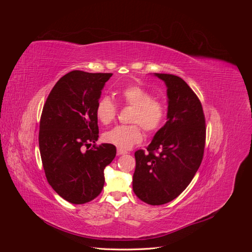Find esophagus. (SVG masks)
Instances as JSON below:
<instances>
[{
    "mask_svg": "<svg viewBox=\"0 0 252 252\" xmlns=\"http://www.w3.org/2000/svg\"><path fill=\"white\" fill-rule=\"evenodd\" d=\"M126 154H127V151H125V150H123V149H118V155H119V156L126 155Z\"/></svg>",
    "mask_w": 252,
    "mask_h": 252,
    "instance_id": "1",
    "label": "esophagus"
}]
</instances>
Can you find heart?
<instances>
[{
	"mask_svg": "<svg viewBox=\"0 0 252 252\" xmlns=\"http://www.w3.org/2000/svg\"><path fill=\"white\" fill-rule=\"evenodd\" d=\"M119 97L125 106L132 107L129 116L130 125H119L104 133V141L120 149H128L143 139L142 128L147 133L157 132L162 127L166 118V104L154 98L151 93L139 85H130L119 91ZM118 106L109 96L98 100L95 116L104 125L116 119Z\"/></svg>",
	"mask_w": 252,
	"mask_h": 252,
	"instance_id": "heart-1",
	"label": "heart"
}]
</instances>
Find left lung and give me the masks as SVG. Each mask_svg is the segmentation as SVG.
Here are the masks:
<instances>
[{
    "label": "left lung",
    "mask_w": 252,
    "mask_h": 252,
    "mask_svg": "<svg viewBox=\"0 0 252 252\" xmlns=\"http://www.w3.org/2000/svg\"><path fill=\"white\" fill-rule=\"evenodd\" d=\"M167 86L166 124L147 147L135 151L132 188L149 205H163L178 197L192 181L202 163L206 124L201 101L180 77L156 73Z\"/></svg>",
    "instance_id": "obj_1"
}]
</instances>
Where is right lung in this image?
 I'll use <instances>...</instances> for the list:
<instances>
[{
    "label": "right lung",
    "instance_id": "1",
    "mask_svg": "<svg viewBox=\"0 0 252 252\" xmlns=\"http://www.w3.org/2000/svg\"><path fill=\"white\" fill-rule=\"evenodd\" d=\"M111 75L68 72L53 86L44 104L39 146L45 175L52 189L71 204L88 203L101 193L104 169L117 154L114 145L95 144V107ZM91 142L93 147L84 153L82 147H89Z\"/></svg>",
    "mask_w": 252,
    "mask_h": 252
}]
</instances>
